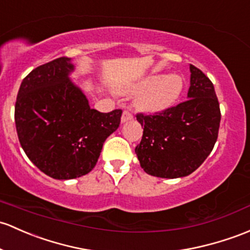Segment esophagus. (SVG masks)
<instances>
[{
    "instance_id": "esophagus-1",
    "label": "esophagus",
    "mask_w": 250,
    "mask_h": 250,
    "mask_svg": "<svg viewBox=\"0 0 250 250\" xmlns=\"http://www.w3.org/2000/svg\"><path fill=\"white\" fill-rule=\"evenodd\" d=\"M132 119H133L132 114H131L130 112L124 111V113H123V115H122V123H123V124H125V123L130 122V120H132Z\"/></svg>"
}]
</instances>
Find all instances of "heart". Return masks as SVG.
<instances>
[{"mask_svg": "<svg viewBox=\"0 0 250 250\" xmlns=\"http://www.w3.org/2000/svg\"><path fill=\"white\" fill-rule=\"evenodd\" d=\"M184 87V79L180 75H152L124 85L120 93L137 94L135 108L152 114L170 108L179 100Z\"/></svg>", "mask_w": 250, "mask_h": 250, "instance_id": "obj_1", "label": "heart"}]
</instances>
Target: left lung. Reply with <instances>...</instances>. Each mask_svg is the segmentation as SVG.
I'll return each mask as SVG.
<instances>
[{"label":"left lung","mask_w":250,"mask_h":250,"mask_svg":"<svg viewBox=\"0 0 250 250\" xmlns=\"http://www.w3.org/2000/svg\"><path fill=\"white\" fill-rule=\"evenodd\" d=\"M187 100L155 115H137L143 137L135 151L146 174L178 179L192 174L211 154L218 137L221 111L214 87L189 64Z\"/></svg>","instance_id":"8db88e82"}]
</instances>
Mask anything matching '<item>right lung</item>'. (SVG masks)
<instances>
[{"instance_id": "1", "label": "right lung", "mask_w": 250, "mask_h": 250, "mask_svg": "<svg viewBox=\"0 0 250 250\" xmlns=\"http://www.w3.org/2000/svg\"><path fill=\"white\" fill-rule=\"evenodd\" d=\"M72 60L61 57L22 80L15 104V125L23 151L50 178L71 180L95 167L108 136L119 127L122 111L90 108L71 81Z\"/></svg>"}]
</instances>
